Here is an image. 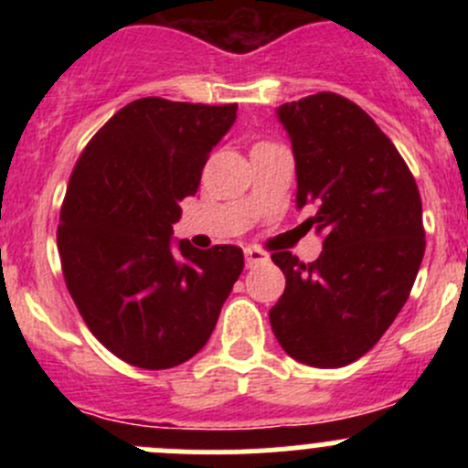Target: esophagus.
<instances>
[{"instance_id":"34e87169","label":"esophagus","mask_w":468,"mask_h":468,"mask_svg":"<svg viewBox=\"0 0 468 468\" xmlns=\"http://www.w3.org/2000/svg\"><path fill=\"white\" fill-rule=\"evenodd\" d=\"M244 258H247L249 267H253V264H261V262H267L269 261L267 253L261 251V249H256V247H247V249H244Z\"/></svg>"}]
</instances>
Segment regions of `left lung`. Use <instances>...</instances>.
Returning a JSON list of instances; mask_svg holds the SVG:
<instances>
[{"label":"left lung","mask_w":468,"mask_h":468,"mask_svg":"<svg viewBox=\"0 0 468 468\" xmlns=\"http://www.w3.org/2000/svg\"><path fill=\"white\" fill-rule=\"evenodd\" d=\"M276 117L294 151L296 207H317L308 224L324 251L313 264L273 253L285 292L269 322L294 360L346 367L408 301L426 251L421 197L391 140L348 99L310 94L278 106Z\"/></svg>","instance_id":"8db88e82"}]
</instances>
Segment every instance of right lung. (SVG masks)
<instances>
[{"label": "right lung", "mask_w": 468, "mask_h": 468, "mask_svg": "<svg viewBox=\"0 0 468 468\" xmlns=\"http://www.w3.org/2000/svg\"><path fill=\"white\" fill-rule=\"evenodd\" d=\"M238 103L144 97L90 140L68 183L58 253L90 333L140 369H172L206 346L244 267L242 249L174 238L207 154Z\"/></svg>", "instance_id": "right-lung-1"}]
</instances>
